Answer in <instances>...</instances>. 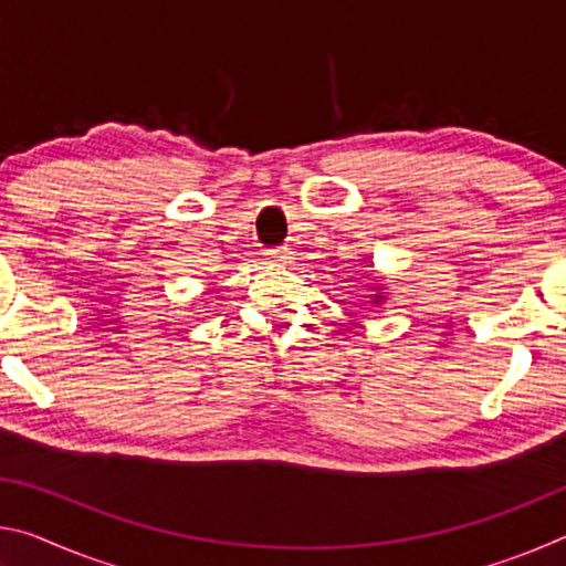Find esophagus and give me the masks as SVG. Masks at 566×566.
Instances as JSON below:
<instances>
[{"mask_svg": "<svg viewBox=\"0 0 566 566\" xmlns=\"http://www.w3.org/2000/svg\"><path fill=\"white\" fill-rule=\"evenodd\" d=\"M264 256H266V262L270 264H274V266H280V264H286L290 262V252H286L284 247H276V249H266L264 252Z\"/></svg>", "mask_w": 566, "mask_h": 566, "instance_id": "1", "label": "esophagus"}]
</instances>
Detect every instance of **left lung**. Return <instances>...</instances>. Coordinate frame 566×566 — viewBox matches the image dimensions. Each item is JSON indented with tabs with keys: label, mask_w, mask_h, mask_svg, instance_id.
I'll list each match as a JSON object with an SVG mask.
<instances>
[{
	"label": "left lung",
	"mask_w": 566,
	"mask_h": 566,
	"mask_svg": "<svg viewBox=\"0 0 566 566\" xmlns=\"http://www.w3.org/2000/svg\"><path fill=\"white\" fill-rule=\"evenodd\" d=\"M371 292L375 294H369V302H364L367 306H381V302L387 300V286L385 284H375L371 286Z\"/></svg>",
	"instance_id": "left-lung-1"
}]
</instances>
